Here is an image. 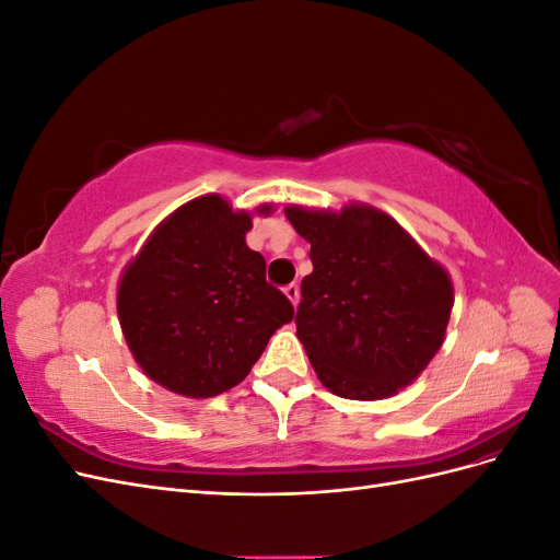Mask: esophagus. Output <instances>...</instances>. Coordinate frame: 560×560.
<instances>
[{
    "mask_svg": "<svg viewBox=\"0 0 560 560\" xmlns=\"http://www.w3.org/2000/svg\"><path fill=\"white\" fill-rule=\"evenodd\" d=\"M284 296L292 301V306L296 308L299 306V299H301V290H299V284L296 282H292V284H287L284 287Z\"/></svg>",
    "mask_w": 560,
    "mask_h": 560,
    "instance_id": "esophagus-1",
    "label": "esophagus"
}]
</instances>
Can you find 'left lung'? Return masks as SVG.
Segmentation results:
<instances>
[{
	"mask_svg": "<svg viewBox=\"0 0 560 560\" xmlns=\"http://www.w3.org/2000/svg\"><path fill=\"white\" fill-rule=\"evenodd\" d=\"M311 243L296 336L329 393L376 401L397 395L444 343L453 308L448 270L387 212L350 202L338 212L287 206Z\"/></svg>",
	"mask_w": 560,
	"mask_h": 560,
	"instance_id": "left-lung-1",
	"label": "left lung"
}]
</instances>
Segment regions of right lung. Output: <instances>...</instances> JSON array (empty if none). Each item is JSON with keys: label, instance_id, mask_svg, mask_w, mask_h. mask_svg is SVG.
<instances>
[{"label": "right lung", "instance_id": "right-lung-1", "mask_svg": "<svg viewBox=\"0 0 560 560\" xmlns=\"http://www.w3.org/2000/svg\"><path fill=\"white\" fill-rule=\"evenodd\" d=\"M270 214L261 202L254 210ZM252 212L219 194L184 202L124 268L116 313L135 362L175 395L206 399L238 385L294 308L247 247Z\"/></svg>", "mask_w": 560, "mask_h": 560}]
</instances>
